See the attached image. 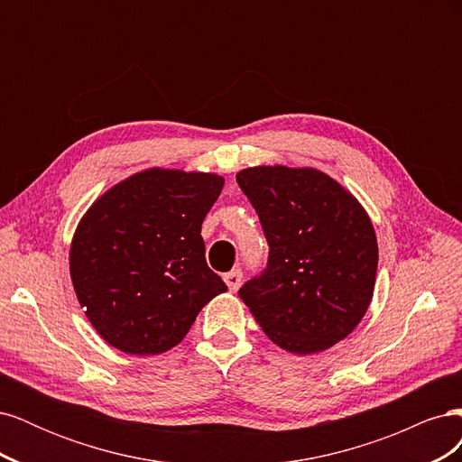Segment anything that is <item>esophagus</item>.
Returning a JSON list of instances; mask_svg holds the SVG:
<instances>
[{"label":"esophagus","instance_id":"34e87169","mask_svg":"<svg viewBox=\"0 0 462 462\" xmlns=\"http://www.w3.org/2000/svg\"><path fill=\"white\" fill-rule=\"evenodd\" d=\"M223 279H226V283L229 287V291H236L241 287V282H243V272L241 270H233L229 273L223 275Z\"/></svg>","mask_w":462,"mask_h":462}]
</instances>
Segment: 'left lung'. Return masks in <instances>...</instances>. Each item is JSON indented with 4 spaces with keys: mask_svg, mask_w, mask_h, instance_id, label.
<instances>
[{
    "mask_svg": "<svg viewBox=\"0 0 462 462\" xmlns=\"http://www.w3.org/2000/svg\"><path fill=\"white\" fill-rule=\"evenodd\" d=\"M236 183L270 246L265 268L239 297L285 351H326L358 326L372 300L377 243L370 217L353 194L309 167H250Z\"/></svg>",
    "mask_w": 462,
    "mask_h": 462,
    "instance_id": "1",
    "label": "left lung"
}]
</instances>
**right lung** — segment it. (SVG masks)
<instances>
[{
    "instance_id": "1",
    "label": "right lung",
    "mask_w": 462,
    "mask_h": 462,
    "mask_svg": "<svg viewBox=\"0 0 462 462\" xmlns=\"http://www.w3.org/2000/svg\"><path fill=\"white\" fill-rule=\"evenodd\" d=\"M221 189L219 175L153 167L109 189L82 217L69 254L73 287L111 346L170 351L227 291L208 268L200 235Z\"/></svg>"
}]
</instances>
